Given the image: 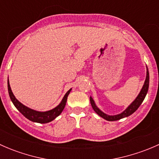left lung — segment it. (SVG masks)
Segmentation results:
<instances>
[{
	"label": "left lung",
	"mask_w": 159,
	"mask_h": 159,
	"mask_svg": "<svg viewBox=\"0 0 159 159\" xmlns=\"http://www.w3.org/2000/svg\"><path fill=\"white\" fill-rule=\"evenodd\" d=\"M148 86H149V72H148V69L147 68V74H146V78H145V84H144L143 87H142V90H141L140 93L138 95V97L136 98L135 100L126 108L122 113L119 114V115H108L106 114H105L104 112H102V111L99 109L96 105L94 104V100L92 99V98H90V102H91V105L92 106L93 109H94V111L101 116L102 118H105V120L107 121H118V120L121 119L123 118H125V117L129 116V115H132L138 108H139V106L141 105V104L142 103V102L144 101L145 99V96H146L147 92H148Z\"/></svg>",
	"instance_id": "obj_1"
}]
</instances>
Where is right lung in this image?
Returning a JSON list of instances; mask_svg holds the SVG:
<instances>
[{"label": "right lung", "instance_id": "1", "mask_svg": "<svg viewBox=\"0 0 159 159\" xmlns=\"http://www.w3.org/2000/svg\"><path fill=\"white\" fill-rule=\"evenodd\" d=\"M7 89H8V93L9 96L11 98V102H13L14 106L17 108V109L25 117L28 119H29L30 121H34V122H38L41 123V124H44V123L50 122V121H53L55 118H57L59 115L62 112V111L65 108V105H66L67 102V98H68V96L69 94L70 90L68 91V92L65 94V95L64 96L63 99H62L61 102L57 105L56 108H54V109L48 111L44 112H41V111H37L33 109H30V108H28L25 105H24L23 104L20 103L15 97H14V94H13L12 91H11L10 84H9V81L7 80Z\"/></svg>", "mask_w": 159, "mask_h": 159}]
</instances>
